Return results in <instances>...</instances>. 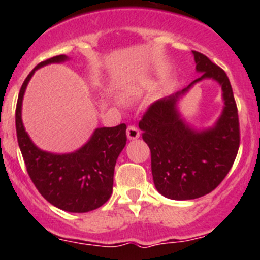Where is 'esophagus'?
<instances>
[{
  "label": "esophagus",
  "mask_w": 260,
  "mask_h": 260,
  "mask_svg": "<svg viewBox=\"0 0 260 260\" xmlns=\"http://www.w3.org/2000/svg\"><path fill=\"white\" fill-rule=\"evenodd\" d=\"M126 134H127L128 139H138V138L141 137V132H139V128L134 125H130L126 130Z\"/></svg>",
  "instance_id": "34e87169"
}]
</instances>
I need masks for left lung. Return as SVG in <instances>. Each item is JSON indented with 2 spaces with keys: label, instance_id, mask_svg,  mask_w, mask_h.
Wrapping results in <instances>:
<instances>
[{
  "label": "left lung",
  "instance_id": "left-lung-1",
  "mask_svg": "<svg viewBox=\"0 0 260 260\" xmlns=\"http://www.w3.org/2000/svg\"><path fill=\"white\" fill-rule=\"evenodd\" d=\"M192 54L197 70L203 73L192 83L212 78L224 92V112L215 127L202 133L187 127L176 110L178 93L152 103L139 121L151 150L156 189L174 201L201 198L215 190L231 171L241 141L237 104L225 71L202 53L192 50Z\"/></svg>",
  "mask_w": 260,
  "mask_h": 260
}]
</instances>
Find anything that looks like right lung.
Returning <instances> with one entry per match:
<instances>
[{
    "label": "right lung",
    "instance_id": "add662e5",
    "mask_svg": "<svg viewBox=\"0 0 260 260\" xmlns=\"http://www.w3.org/2000/svg\"><path fill=\"white\" fill-rule=\"evenodd\" d=\"M63 59L66 57L61 54L40 62L23 82L15 109L18 144L29 178L50 204L68 212H88L110 198L117 157L127 141L125 123L96 128L88 143L77 152L53 155L32 143L20 117L23 93L36 69Z\"/></svg>",
    "mask_w": 260,
    "mask_h": 260
}]
</instances>
